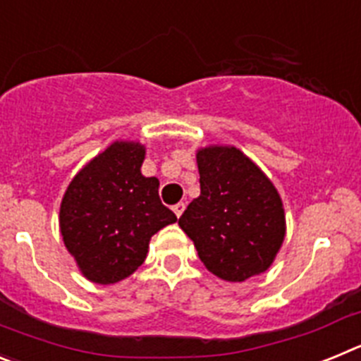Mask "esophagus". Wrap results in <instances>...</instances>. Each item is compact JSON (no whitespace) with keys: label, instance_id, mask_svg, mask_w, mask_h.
I'll return each instance as SVG.
<instances>
[{"label":"esophagus","instance_id":"1","mask_svg":"<svg viewBox=\"0 0 361 361\" xmlns=\"http://www.w3.org/2000/svg\"><path fill=\"white\" fill-rule=\"evenodd\" d=\"M184 208H186V204H184V202H177V204H175V206H173V213H175V215H177V216H180V215H183Z\"/></svg>","mask_w":361,"mask_h":361}]
</instances>
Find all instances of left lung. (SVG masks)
Returning a JSON list of instances; mask_svg holds the SVG:
<instances>
[{
	"label": "left lung",
	"instance_id": "1",
	"mask_svg": "<svg viewBox=\"0 0 361 361\" xmlns=\"http://www.w3.org/2000/svg\"><path fill=\"white\" fill-rule=\"evenodd\" d=\"M197 164L200 195L178 226L219 279L244 282L264 273L286 235L282 200L273 183L233 146L199 149Z\"/></svg>",
	"mask_w": 361,
	"mask_h": 361
}]
</instances>
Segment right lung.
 I'll use <instances>...</instances> for the list:
<instances>
[{"label": "right lung", "mask_w": 361, "mask_h": 361, "mask_svg": "<svg viewBox=\"0 0 361 361\" xmlns=\"http://www.w3.org/2000/svg\"><path fill=\"white\" fill-rule=\"evenodd\" d=\"M145 148L114 142L70 183L59 226L82 275L116 283L145 262L149 238L177 216L159 199V180L142 177Z\"/></svg>", "instance_id": "right-lung-1"}]
</instances>
